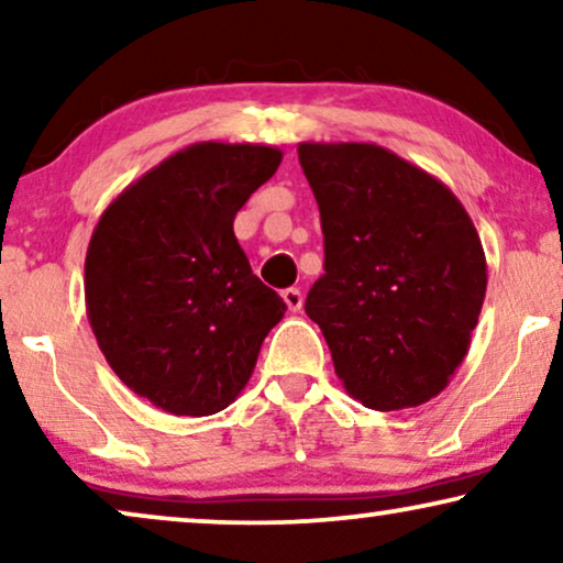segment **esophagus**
Listing matches in <instances>:
<instances>
[{
	"mask_svg": "<svg viewBox=\"0 0 563 563\" xmlns=\"http://www.w3.org/2000/svg\"><path fill=\"white\" fill-rule=\"evenodd\" d=\"M282 297H284V302H287V307H289L291 312L302 310V291H299V289H295V287L284 289Z\"/></svg>",
	"mask_w": 563,
	"mask_h": 563,
	"instance_id": "34e87169",
	"label": "esophagus"
}]
</instances>
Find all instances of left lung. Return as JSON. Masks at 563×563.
<instances>
[{"label": "left lung", "mask_w": 563, "mask_h": 563, "mask_svg": "<svg viewBox=\"0 0 563 563\" xmlns=\"http://www.w3.org/2000/svg\"><path fill=\"white\" fill-rule=\"evenodd\" d=\"M297 153L325 235V274L305 312L338 379L379 412L428 402L468 353L487 291L472 218L443 181L376 143Z\"/></svg>", "instance_id": "left-lung-1"}]
</instances>
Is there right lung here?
Masks as SVG:
<instances>
[{
  "label": "right lung",
  "instance_id": "right-lung-1",
  "mask_svg": "<svg viewBox=\"0 0 563 563\" xmlns=\"http://www.w3.org/2000/svg\"><path fill=\"white\" fill-rule=\"evenodd\" d=\"M279 164L272 145H187L122 189L91 233L84 297L99 351L164 412L205 418L235 402L284 318L233 233Z\"/></svg>",
  "mask_w": 563,
  "mask_h": 563
}]
</instances>
